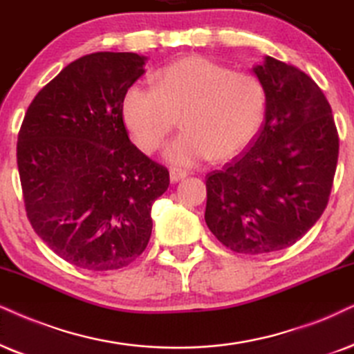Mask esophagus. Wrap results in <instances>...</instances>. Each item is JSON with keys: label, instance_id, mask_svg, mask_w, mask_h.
I'll list each match as a JSON object with an SVG mask.
<instances>
[{"label": "esophagus", "instance_id": "esophagus-1", "mask_svg": "<svg viewBox=\"0 0 354 354\" xmlns=\"http://www.w3.org/2000/svg\"><path fill=\"white\" fill-rule=\"evenodd\" d=\"M186 176H187V173L183 171V169H178V168L169 169V180H171V183H178Z\"/></svg>", "mask_w": 354, "mask_h": 354}]
</instances>
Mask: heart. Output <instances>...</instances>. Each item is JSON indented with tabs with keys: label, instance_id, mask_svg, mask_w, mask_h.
<instances>
[{
	"label": "heart",
	"instance_id": "b5f03b06",
	"mask_svg": "<svg viewBox=\"0 0 354 354\" xmlns=\"http://www.w3.org/2000/svg\"><path fill=\"white\" fill-rule=\"evenodd\" d=\"M266 106L265 84L257 75L191 55L163 66L155 86H129L122 118L138 149L151 153L181 115L185 131L169 142L165 156L178 167H192L210 156L234 158L247 149L261 129Z\"/></svg>",
	"mask_w": 354,
	"mask_h": 354
}]
</instances>
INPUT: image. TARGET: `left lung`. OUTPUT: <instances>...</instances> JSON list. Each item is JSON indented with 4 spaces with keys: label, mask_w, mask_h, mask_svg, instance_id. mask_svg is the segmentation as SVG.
<instances>
[{
    "label": "left lung",
    "mask_w": 354,
    "mask_h": 354,
    "mask_svg": "<svg viewBox=\"0 0 354 354\" xmlns=\"http://www.w3.org/2000/svg\"><path fill=\"white\" fill-rule=\"evenodd\" d=\"M253 71L266 89L265 124L250 149L205 180V223L241 254L284 250L314 227L339 149L332 107L314 80L272 57Z\"/></svg>",
    "instance_id": "8db88e82"
}]
</instances>
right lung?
Listing matches in <instances>:
<instances>
[{"label":"right lung","instance_id":"1","mask_svg":"<svg viewBox=\"0 0 354 354\" xmlns=\"http://www.w3.org/2000/svg\"><path fill=\"white\" fill-rule=\"evenodd\" d=\"M145 57L96 52L66 65L28 107L17 169L28 218L58 257L89 271L129 266L151 235L169 173L129 140L122 97Z\"/></svg>","mask_w":354,"mask_h":354}]
</instances>
